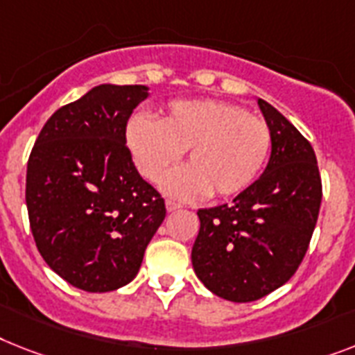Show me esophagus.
Returning a JSON list of instances; mask_svg holds the SVG:
<instances>
[{"label":"esophagus","mask_w":355,"mask_h":355,"mask_svg":"<svg viewBox=\"0 0 355 355\" xmlns=\"http://www.w3.org/2000/svg\"><path fill=\"white\" fill-rule=\"evenodd\" d=\"M178 209H181V203H175L172 199H166V210H168V212H174V210Z\"/></svg>","instance_id":"obj_1"}]
</instances>
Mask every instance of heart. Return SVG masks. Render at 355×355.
Returning a JSON list of instances; mask_svg holds the SVG:
<instances>
[{
	"mask_svg": "<svg viewBox=\"0 0 355 355\" xmlns=\"http://www.w3.org/2000/svg\"><path fill=\"white\" fill-rule=\"evenodd\" d=\"M127 145L137 171L161 181L187 150V168L165 189L178 198H230L247 190L272 148L270 127L237 105L218 99L175 101L159 121L137 114L127 125Z\"/></svg>",
	"mask_w": 355,
	"mask_h": 355,
	"instance_id": "1",
	"label": "heart"
}]
</instances>
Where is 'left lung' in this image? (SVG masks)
<instances>
[{
	"mask_svg": "<svg viewBox=\"0 0 355 355\" xmlns=\"http://www.w3.org/2000/svg\"><path fill=\"white\" fill-rule=\"evenodd\" d=\"M272 154L259 180L232 203L198 210L196 276L210 292L248 303L285 285L300 268L318 223L323 184L309 139L265 99Z\"/></svg>",
	"mask_w": 355,
	"mask_h": 355,
	"instance_id": "8db88e82",
	"label": "left lung"
}]
</instances>
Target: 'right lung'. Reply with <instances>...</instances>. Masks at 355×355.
<instances>
[{
    "instance_id": "obj_1",
    "label": "right lung",
    "mask_w": 355,
    "mask_h": 355,
    "mask_svg": "<svg viewBox=\"0 0 355 355\" xmlns=\"http://www.w3.org/2000/svg\"><path fill=\"white\" fill-rule=\"evenodd\" d=\"M143 85H99L58 108L26 163L25 201L41 257L85 292L136 277L166 216L165 199L134 166L127 146Z\"/></svg>"
}]
</instances>
